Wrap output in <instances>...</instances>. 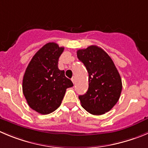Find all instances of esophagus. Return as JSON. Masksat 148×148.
<instances>
[{
  "label": "esophagus",
  "mask_w": 148,
  "mask_h": 148,
  "mask_svg": "<svg viewBox=\"0 0 148 148\" xmlns=\"http://www.w3.org/2000/svg\"><path fill=\"white\" fill-rule=\"evenodd\" d=\"M71 81H72V82L73 83H75V78H74V77H73L72 79H71Z\"/></svg>",
  "instance_id": "1"
}]
</instances>
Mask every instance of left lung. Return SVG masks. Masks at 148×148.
<instances>
[{"instance_id": "8db88e82", "label": "left lung", "mask_w": 148, "mask_h": 148, "mask_svg": "<svg viewBox=\"0 0 148 148\" xmlns=\"http://www.w3.org/2000/svg\"><path fill=\"white\" fill-rule=\"evenodd\" d=\"M77 58L88 72L89 87L79 96L82 107L89 113L101 115L110 111L119 100L122 81L108 54L95 45L79 49Z\"/></svg>"}]
</instances>
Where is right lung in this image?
<instances>
[{
	"mask_svg": "<svg viewBox=\"0 0 148 148\" xmlns=\"http://www.w3.org/2000/svg\"><path fill=\"white\" fill-rule=\"evenodd\" d=\"M64 47L49 42L32 58L25 72L23 92L29 107L37 112L47 114L61 104L68 88L73 86L65 71L58 69L59 58Z\"/></svg>",
	"mask_w": 148,
	"mask_h": 148,
	"instance_id": "obj_1",
	"label": "right lung"
}]
</instances>
